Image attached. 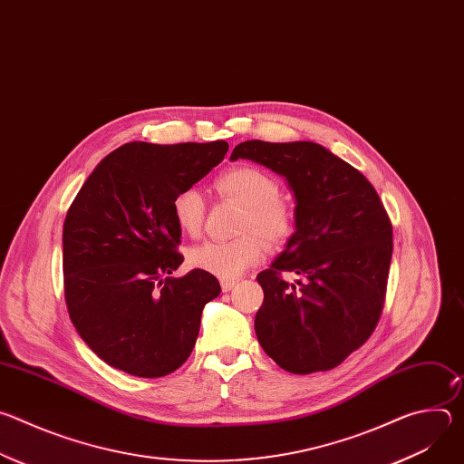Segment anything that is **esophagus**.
Listing matches in <instances>:
<instances>
[{
	"label": "esophagus",
	"instance_id": "34e87169",
	"mask_svg": "<svg viewBox=\"0 0 464 464\" xmlns=\"http://www.w3.org/2000/svg\"><path fill=\"white\" fill-rule=\"evenodd\" d=\"M235 285H237L235 279H224V281H222V290H224V292H229V290L235 288Z\"/></svg>",
	"mask_w": 464,
	"mask_h": 464
}]
</instances>
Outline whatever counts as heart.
<instances>
[{
  "instance_id": "b5f03b06",
  "label": "heart",
  "mask_w": 464,
  "mask_h": 464,
  "mask_svg": "<svg viewBox=\"0 0 464 464\" xmlns=\"http://www.w3.org/2000/svg\"><path fill=\"white\" fill-rule=\"evenodd\" d=\"M220 196L242 206L238 238L204 242L188 253L190 266L220 279H237L266 255V242L283 244L294 233V209L277 194V179L253 165H237L215 179ZM172 215L181 233L196 237L206 218L204 196L183 188L172 198Z\"/></svg>"
}]
</instances>
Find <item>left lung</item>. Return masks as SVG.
I'll list each match as a JSON object with an SVG mask.
<instances>
[{
  "label": "left lung",
  "mask_w": 464,
  "mask_h": 464,
  "mask_svg": "<svg viewBox=\"0 0 464 464\" xmlns=\"http://www.w3.org/2000/svg\"><path fill=\"white\" fill-rule=\"evenodd\" d=\"M238 158L283 174L295 196V233L256 276L258 343L288 372L334 369L382 315L392 255L387 211L358 169L317 143L244 141L231 154ZM285 271L302 277L297 285L282 279Z\"/></svg>",
  "instance_id": "8db88e82"
}]
</instances>
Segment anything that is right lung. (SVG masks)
Segmentation results:
<instances>
[{
	"label": "right lung",
	"mask_w": 464,
	"mask_h": 464,
	"mask_svg": "<svg viewBox=\"0 0 464 464\" xmlns=\"http://www.w3.org/2000/svg\"><path fill=\"white\" fill-rule=\"evenodd\" d=\"M226 141L126 143L84 181L62 233L63 295L86 345L140 378L174 372L190 356L204 306L220 295L213 274L179 268L172 198L217 167Z\"/></svg>",
	"instance_id": "1"
}]
</instances>
